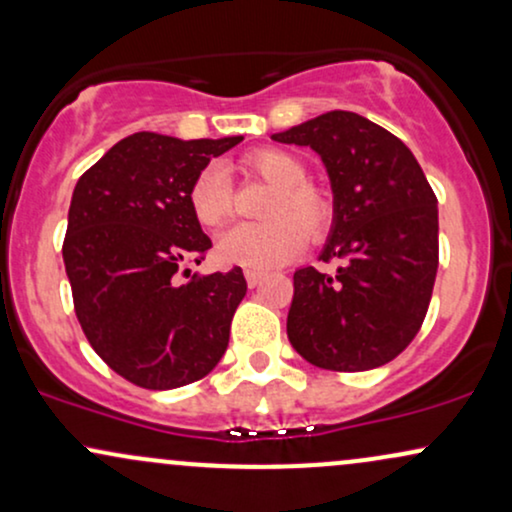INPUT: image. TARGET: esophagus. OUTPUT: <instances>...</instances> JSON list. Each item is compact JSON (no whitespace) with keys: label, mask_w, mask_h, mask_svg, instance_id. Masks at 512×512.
Listing matches in <instances>:
<instances>
[{"label":"esophagus","mask_w":512,"mask_h":512,"mask_svg":"<svg viewBox=\"0 0 512 512\" xmlns=\"http://www.w3.org/2000/svg\"><path fill=\"white\" fill-rule=\"evenodd\" d=\"M245 279H248V286H250V289H255V286H260V284H262L264 272H257V269H248V272H245Z\"/></svg>","instance_id":"1"}]
</instances>
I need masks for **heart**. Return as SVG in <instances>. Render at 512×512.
Wrapping results in <instances>:
<instances>
[{
  "label": "heart",
  "instance_id": "1",
  "mask_svg": "<svg viewBox=\"0 0 512 512\" xmlns=\"http://www.w3.org/2000/svg\"><path fill=\"white\" fill-rule=\"evenodd\" d=\"M240 168L269 182L274 195L264 209L267 223H240L219 238L216 257L223 264L272 269L293 260L303 250L305 233L310 238L325 236L334 219L332 199L305 182L301 158L281 149H257L243 158ZM187 202L202 226H223L233 214V187L226 170L221 166L199 170L190 185Z\"/></svg>",
  "mask_w": 512,
  "mask_h": 512
}]
</instances>
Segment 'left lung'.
Instances as JSON below:
<instances>
[{
    "label": "left lung",
    "instance_id": "left-lung-1",
    "mask_svg": "<svg viewBox=\"0 0 512 512\" xmlns=\"http://www.w3.org/2000/svg\"><path fill=\"white\" fill-rule=\"evenodd\" d=\"M272 139L325 163L334 219L320 260H342L332 276L296 269L289 342L317 368L385 366L419 332L438 272V199L424 170L402 139L349 110Z\"/></svg>",
    "mask_w": 512,
    "mask_h": 512
}]
</instances>
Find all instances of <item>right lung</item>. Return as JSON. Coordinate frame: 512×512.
Segmentation results:
<instances>
[{
  "label": "right lung",
  "mask_w": 512,
  "mask_h": 512,
  "mask_svg": "<svg viewBox=\"0 0 512 512\" xmlns=\"http://www.w3.org/2000/svg\"><path fill=\"white\" fill-rule=\"evenodd\" d=\"M238 142L129 134L74 187L62 257L76 317L93 351L146 390L195 383L226 354L248 284L240 267L187 269L211 248L187 195Z\"/></svg>",
  "instance_id": "obj_1"
}]
</instances>
